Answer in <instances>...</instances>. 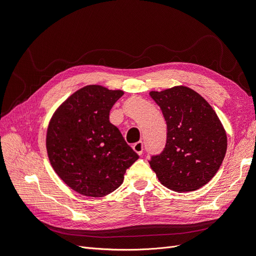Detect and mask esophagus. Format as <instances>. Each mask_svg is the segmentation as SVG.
Returning <instances> with one entry per match:
<instances>
[{
  "mask_svg": "<svg viewBox=\"0 0 256 256\" xmlns=\"http://www.w3.org/2000/svg\"><path fill=\"white\" fill-rule=\"evenodd\" d=\"M132 148H134V150L138 154H143V150H144V144H143V142L142 141H138V142H136V143H134V145H132Z\"/></svg>",
  "mask_w": 256,
  "mask_h": 256,
  "instance_id": "esophagus-1",
  "label": "esophagus"
}]
</instances>
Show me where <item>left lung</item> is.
Listing matches in <instances>:
<instances>
[{"label": "left lung", "mask_w": 256, "mask_h": 256, "mask_svg": "<svg viewBox=\"0 0 256 256\" xmlns=\"http://www.w3.org/2000/svg\"><path fill=\"white\" fill-rule=\"evenodd\" d=\"M166 122V143L148 161L160 182L177 192L203 187L218 172L228 147L226 130L206 100L175 86L150 92Z\"/></svg>", "instance_id": "1"}]
</instances>
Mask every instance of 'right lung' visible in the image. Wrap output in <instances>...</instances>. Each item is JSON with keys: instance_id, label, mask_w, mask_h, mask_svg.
Masks as SVG:
<instances>
[{"instance_id": "1", "label": "right lung", "mask_w": 256, "mask_h": 256, "mask_svg": "<svg viewBox=\"0 0 256 256\" xmlns=\"http://www.w3.org/2000/svg\"><path fill=\"white\" fill-rule=\"evenodd\" d=\"M124 95L88 85L54 113L47 131L51 166L68 187L82 196L102 198L122 184L138 154L110 122V110Z\"/></svg>"}]
</instances>
